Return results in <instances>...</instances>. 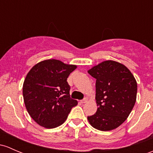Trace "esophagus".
Here are the masks:
<instances>
[{
  "instance_id": "1",
  "label": "esophagus",
  "mask_w": 153,
  "mask_h": 153,
  "mask_svg": "<svg viewBox=\"0 0 153 153\" xmlns=\"http://www.w3.org/2000/svg\"><path fill=\"white\" fill-rule=\"evenodd\" d=\"M81 102V103H86V102H88V98L87 97H85L84 99L82 100Z\"/></svg>"
}]
</instances>
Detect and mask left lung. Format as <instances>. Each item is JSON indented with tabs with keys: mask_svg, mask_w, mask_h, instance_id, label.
I'll return each mask as SVG.
<instances>
[{
	"mask_svg": "<svg viewBox=\"0 0 153 153\" xmlns=\"http://www.w3.org/2000/svg\"><path fill=\"white\" fill-rule=\"evenodd\" d=\"M96 79L97 112L88 117L90 125L102 131L121 125L131 114L137 94V83L123 64L108 60L88 71Z\"/></svg>",
	"mask_w": 153,
	"mask_h": 153,
	"instance_id": "obj_1",
	"label": "left lung"
}]
</instances>
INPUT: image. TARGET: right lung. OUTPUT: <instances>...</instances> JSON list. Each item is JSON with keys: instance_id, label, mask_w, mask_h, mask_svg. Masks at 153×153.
<instances>
[{"instance_id": "obj_1", "label": "right lung", "mask_w": 153, "mask_h": 153, "mask_svg": "<svg viewBox=\"0 0 153 153\" xmlns=\"http://www.w3.org/2000/svg\"><path fill=\"white\" fill-rule=\"evenodd\" d=\"M76 66L56 59L45 60L33 66L23 83L25 108L31 118L45 128L62 125L78 102L70 97L67 80Z\"/></svg>"}]
</instances>
